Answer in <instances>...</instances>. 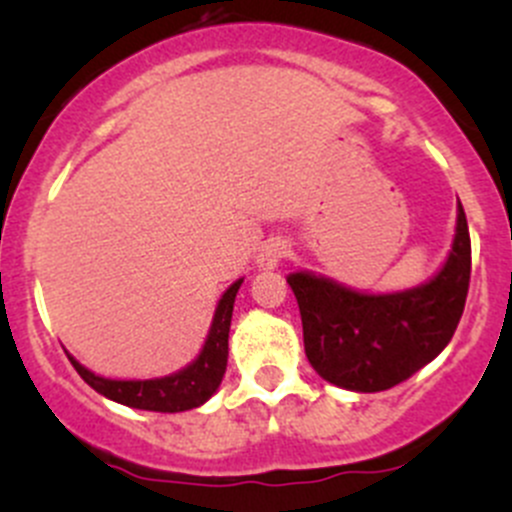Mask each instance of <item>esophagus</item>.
Returning a JSON list of instances; mask_svg holds the SVG:
<instances>
[{"label": "esophagus", "mask_w": 512, "mask_h": 512, "mask_svg": "<svg viewBox=\"0 0 512 512\" xmlns=\"http://www.w3.org/2000/svg\"><path fill=\"white\" fill-rule=\"evenodd\" d=\"M287 255V245L282 240H267L265 245L260 247V255H257V267L265 272L277 270L282 262V257Z\"/></svg>", "instance_id": "1"}]
</instances>
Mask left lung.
<instances>
[{
	"label": "left lung",
	"mask_w": 512,
	"mask_h": 512,
	"mask_svg": "<svg viewBox=\"0 0 512 512\" xmlns=\"http://www.w3.org/2000/svg\"><path fill=\"white\" fill-rule=\"evenodd\" d=\"M471 282V235L458 203L456 235L431 280L396 292H361L332 277L287 275L302 314L304 354L339 389H391L436 359L451 342Z\"/></svg>",
	"instance_id": "left-lung-1"
}]
</instances>
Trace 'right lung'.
I'll use <instances>...</instances> for the list:
<instances>
[{
  "label": "right lung",
  "mask_w": 512,
  "mask_h": 512,
  "mask_svg": "<svg viewBox=\"0 0 512 512\" xmlns=\"http://www.w3.org/2000/svg\"><path fill=\"white\" fill-rule=\"evenodd\" d=\"M240 285L242 277L225 289L223 297L218 299V307H215L213 322H210L208 337H205L200 354L190 364H185L183 369L173 371V374L156 376V379H106V376H98L91 369H86L84 364H79L69 352H66V356H69L74 369L79 371V376L91 389L106 396V399L116 401V404L141 411H160V414H180V411L198 409L223 384L232 304H235Z\"/></svg>",
  "instance_id": "1"
}]
</instances>
